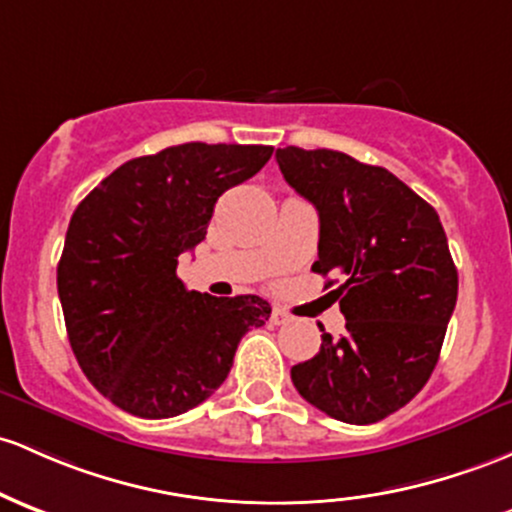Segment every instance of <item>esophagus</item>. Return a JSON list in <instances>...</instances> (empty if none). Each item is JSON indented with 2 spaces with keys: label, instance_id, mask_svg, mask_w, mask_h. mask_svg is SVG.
Segmentation results:
<instances>
[{
  "label": "esophagus",
  "instance_id": "34e87169",
  "mask_svg": "<svg viewBox=\"0 0 512 512\" xmlns=\"http://www.w3.org/2000/svg\"><path fill=\"white\" fill-rule=\"evenodd\" d=\"M289 320H291V316L284 311V308H274V311H272V323L274 325H286Z\"/></svg>",
  "mask_w": 512,
  "mask_h": 512
}]
</instances>
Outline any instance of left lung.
Wrapping results in <instances>:
<instances>
[{
	"label": "left lung",
	"instance_id": "obj_1",
	"mask_svg": "<svg viewBox=\"0 0 512 512\" xmlns=\"http://www.w3.org/2000/svg\"><path fill=\"white\" fill-rule=\"evenodd\" d=\"M289 187L320 218L313 272L345 274L333 291L342 338L291 367L296 391L352 425L384 420L428 384L457 303V267L440 216L384 167L338 150L279 148ZM333 282H328V286Z\"/></svg>",
	"mask_w": 512,
	"mask_h": 512
}]
</instances>
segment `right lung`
<instances>
[{
    "label": "right lung",
    "mask_w": 512,
    "mask_h": 512,
    "mask_svg": "<svg viewBox=\"0 0 512 512\" xmlns=\"http://www.w3.org/2000/svg\"><path fill=\"white\" fill-rule=\"evenodd\" d=\"M269 145L184 143L123 162L82 199L58 262L70 347L121 411L172 418L226 381L238 342L272 306L187 291L182 252L206 238L218 196L265 167Z\"/></svg>",
    "instance_id": "right-lung-1"
}]
</instances>
